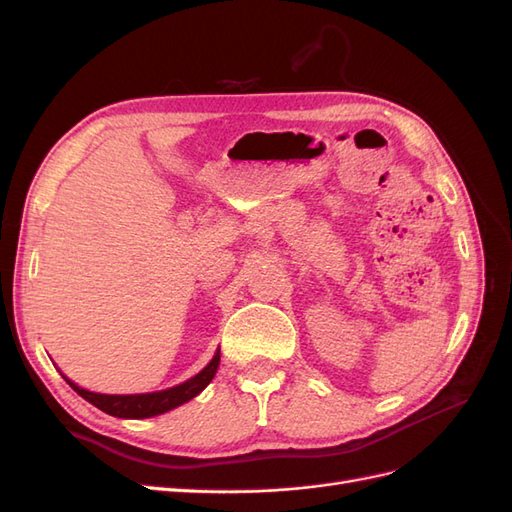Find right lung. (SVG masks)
Masks as SVG:
<instances>
[{
	"label": "right lung",
	"instance_id": "1",
	"mask_svg": "<svg viewBox=\"0 0 512 512\" xmlns=\"http://www.w3.org/2000/svg\"><path fill=\"white\" fill-rule=\"evenodd\" d=\"M218 365H220V350L215 352L211 363L203 371H198L194 378L173 386V389L158 391V393H138V395L91 393V391L81 389L79 384H74L66 376L64 378L83 399H87L89 404H94L96 408H100L106 414L117 416V418H149V416L164 414L168 410L185 404V401L194 399L213 380L215 371H218Z\"/></svg>",
	"mask_w": 512,
	"mask_h": 512
}]
</instances>
